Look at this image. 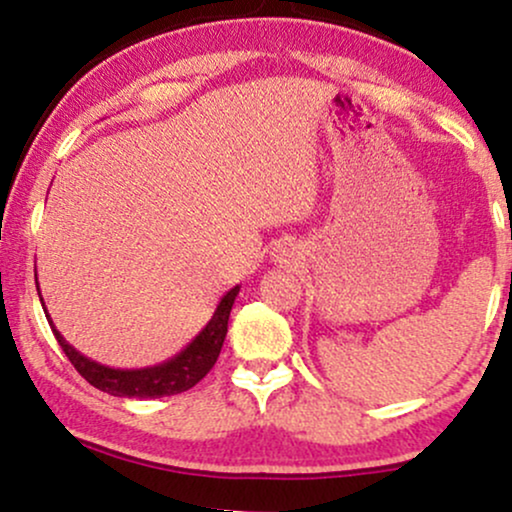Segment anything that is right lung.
I'll use <instances>...</instances> for the list:
<instances>
[{
	"label": "right lung",
	"mask_w": 512,
	"mask_h": 512,
	"mask_svg": "<svg viewBox=\"0 0 512 512\" xmlns=\"http://www.w3.org/2000/svg\"><path fill=\"white\" fill-rule=\"evenodd\" d=\"M35 279H38V276H35ZM238 291L240 286H233V289L221 298L219 305H216L214 315H211V320L207 322V327H204V330L199 332L197 337L180 351V354H175L173 358H168V361L158 363V366H149V368L125 370V368H110V366H103V363L91 361L88 356L79 354V351H76L74 346L69 344L60 332H57V327L52 325L50 315L45 317H48L52 334H55V339L60 342L62 351L67 354L69 361H72V366L79 370L81 378H86L93 387H98V390L108 392V395H115V397L156 399V397L178 395V392L190 390V387H195L199 380L214 368L216 358L221 354L223 339H226L228 315H231L233 301H236ZM40 303H43V298H40ZM43 310H45V303H43Z\"/></svg>",
	"instance_id": "1"
}]
</instances>
